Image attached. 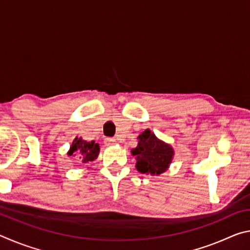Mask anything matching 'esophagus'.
Masks as SVG:
<instances>
[{"label":"esophagus","instance_id":"esophagus-1","mask_svg":"<svg viewBox=\"0 0 250 250\" xmlns=\"http://www.w3.org/2000/svg\"><path fill=\"white\" fill-rule=\"evenodd\" d=\"M116 143H117L116 139H113V138H105L104 139V145L105 146H115Z\"/></svg>","mask_w":250,"mask_h":250}]
</instances>
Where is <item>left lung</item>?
I'll return each instance as SVG.
<instances>
[{"label": "left lung", "mask_w": 250, "mask_h": 250, "mask_svg": "<svg viewBox=\"0 0 250 250\" xmlns=\"http://www.w3.org/2000/svg\"><path fill=\"white\" fill-rule=\"evenodd\" d=\"M138 146L131 150L135 156V167L143 174L160 175L167 170L174 155L173 147L159 140L150 129H146L138 137Z\"/></svg>", "instance_id": "8db88e82"}]
</instances>
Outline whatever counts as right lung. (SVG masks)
<instances>
[{"instance_id": "1", "label": "right lung", "mask_w": 250, "mask_h": 250, "mask_svg": "<svg viewBox=\"0 0 250 250\" xmlns=\"http://www.w3.org/2000/svg\"><path fill=\"white\" fill-rule=\"evenodd\" d=\"M99 150V145L95 143V141L87 142L82 138H75L68 151V155H80L79 159H82V162L88 163L97 159Z\"/></svg>"}]
</instances>
